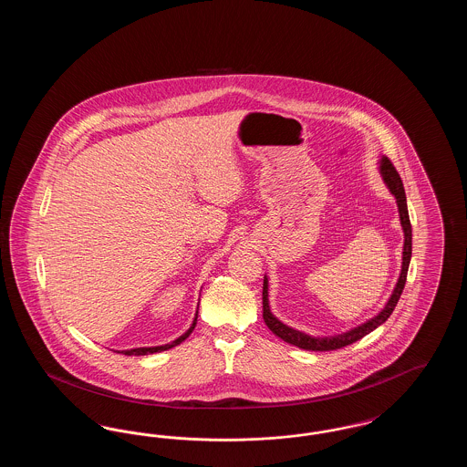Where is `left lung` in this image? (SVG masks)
Masks as SVG:
<instances>
[{"mask_svg": "<svg viewBox=\"0 0 467 467\" xmlns=\"http://www.w3.org/2000/svg\"><path fill=\"white\" fill-rule=\"evenodd\" d=\"M378 170L379 175L383 178L387 189L390 191V194L396 198L398 202V212H400V227L404 233V244H402V263H400V278L398 284L392 290L389 301L385 303V306L378 311L375 317H371L369 320L362 322L360 326L352 327L350 331H345L341 334H333V336H310V334L297 331L294 327H290L287 324H284L282 320H278L269 308V299H267V276L265 275V285H263V317L266 322L269 331L282 337L284 341H287L294 347H299L303 350H311V352H329V350H337L343 348L347 345H352L358 341L360 337H364L366 334L375 331L378 326H381L396 308L398 301H400V294L404 289L406 284V275H408V266L411 261V223H410V215H408V204H406V194H404V187H402V180H400V173L396 171L394 164L385 156L379 157L378 161Z\"/></svg>", "mask_w": 467, "mask_h": 467, "instance_id": "left-lung-1", "label": "left lung"}]
</instances>
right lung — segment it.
<instances>
[{"label":"right lung","mask_w":467,"mask_h":467,"mask_svg":"<svg viewBox=\"0 0 467 467\" xmlns=\"http://www.w3.org/2000/svg\"><path fill=\"white\" fill-rule=\"evenodd\" d=\"M196 322H198V311H196V317H194V320H192L191 327H189L185 333L182 334L180 337H177L175 341L166 343V345H161V347H140V348H131V350H122L120 354H124V356H149V354H156V352L170 350V348L177 347V345H180L183 339H187V337L191 336V333H192V331H194V327H196Z\"/></svg>","instance_id":"right-lung-1"}]
</instances>
